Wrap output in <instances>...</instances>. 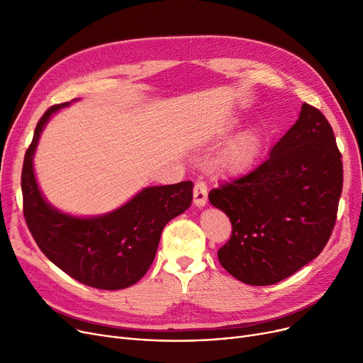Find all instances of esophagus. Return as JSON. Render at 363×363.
<instances>
[{
	"label": "esophagus",
	"mask_w": 363,
	"mask_h": 363,
	"mask_svg": "<svg viewBox=\"0 0 363 363\" xmlns=\"http://www.w3.org/2000/svg\"><path fill=\"white\" fill-rule=\"evenodd\" d=\"M207 201V186L204 182L199 181L194 185V204L197 207H203L206 206Z\"/></svg>",
	"instance_id": "obj_1"
}]
</instances>
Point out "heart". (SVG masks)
<instances>
[{
	"mask_svg": "<svg viewBox=\"0 0 363 363\" xmlns=\"http://www.w3.org/2000/svg\"><path fill=\"white\" fill-rule=\"evenodd\" d=\"M260 148V140L255 132H245L238 137L231 147L225 151L218 166L222 172L238 174V172L250 167Z\"/></svg>",
	"mask_w": 363,
	"mask_h": 363,
	"instance_id": "obj_1",
	"label": "heart"
}]
</instances>
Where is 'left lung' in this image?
<instances>
[{"label": "left lung", "mask_w": 363, "mask_h": 363, "mask_svg": "<svg viewBox=\"0 0 363 363\" xmlns=\"http://www.w3.org/2000/svg\"><path fill=\"white\" fill-rule=\"evenodd\" d=\"M342 189V163L333 128L303 103L297 122L269 159L208 193L233 223L218 259L249 285H272L301 269L327 245Z\"/></svg>", "instance_id": "obj_1"}]
</instances>
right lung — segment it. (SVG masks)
Masks as SVG:
<instances>
[{"label":"right lung","mask_w":363,"mask_h":363,"mask_svg":"<svg viewBox=\"0 0 363 363\" xmlns=\"http://www.w3.org/2000/svg\"><path fill=\"white\" fill-rule=\"evenodd\" d=\"M69 104H55L44 113L26 150L22 170L25 220L38 247L57 268L89 287L122 290L148 271L164 225L191 206L193 182L147 186L101 216L79 218L57 211L38 186L33 156L51 114Z\"/></svg>","instance_id":"obj_1"}]
</instances>
